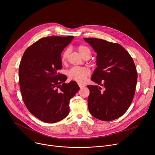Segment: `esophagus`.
<instances>
[{"label":"esophagus","instance_id":"obj_1","mask_svg":"<svg viewBox=\"0 0 155 155\" xmlns=\"http://www.w3.org/2000/svg\"><path fill=\"white\" fill-rule=\"evenodd\" d=\"M78 85H79L80 88H82L83 87H84L85 86L84 84H81V83H78Z\"/></svg>","mask_w":155,"mask_h":155}]
</instances>
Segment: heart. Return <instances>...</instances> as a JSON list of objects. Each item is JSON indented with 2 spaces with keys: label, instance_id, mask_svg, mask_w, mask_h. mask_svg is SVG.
Here are the masks:
<instances>
[{
  "label": "heart",
  "instance_id": "b5f03b06",
  "mask_svg": "<svg viewBox=\"0 0 155 155\" xmlns=\"http://www.w3.org/2000/svg\"><path fill=\"white\" fill-rule=\"evenodd\" d=\"M77 50L80 54L82 55L84 58L87 54H91V50L87 46L84 45H79L77 46ZM70 53V49L67 48L64 50L61 54V61L63 62L65 61ZM91 71L87 68H80V67H73L70 69L67 75L70 79L77 81L79 82H83L86 79V78L90 75Z\"/></svg>",
  "mask_w": 155,
  "mask_h": 155
}]
</instances>
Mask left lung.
<instances>
[{"instance_id": "obj_1", "label": "left lung", "mask_w": 155, "mask_h": 155, "mask_svg": "<svg viewBox=\"0 0 155 155\" xmlns=\"http://www.w3.org/2000/svg\"><path fill=\"white\" fill-rule=\"evenodd\" d=\"M97 53V65L91 80L102 86L88 85V107L91 115L104 121L123 116L135 94L137 74L133 58L117 43L97 38H84Z\"/></svg>"}]
</instances>
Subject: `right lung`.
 <instances>
[{
	"label": "right lung",
	"mask_w": 155,
	"mask_h": 155,
	"mask_svg": "<svg viewBox=\"0 0 155 155\" xmlns=\"http://www.w3.org/2000/svg\"><path fill=\"white\" fill-rule=\"evenodd\" d=\"M73 36L41 38L24 52L19 68V85L28 110L39 120L54 123L69 114L70 100L79 91L75 81L64 82L61 53Z\"/></svg>",
	"instance_id": "1"
}]
</instances>
